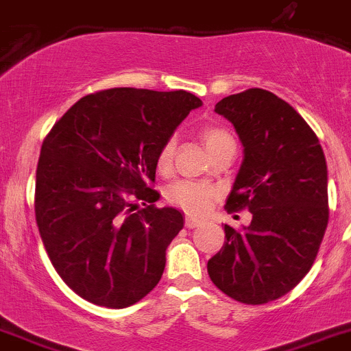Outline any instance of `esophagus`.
I'll list each match as a JSON object with an SVG mask.
<instances>
[{"label":"esophagus","instance_id":"1","mask_svg":"<svg viewBox=\"0 0 351 351\" xmlns=\"http://www.w3.org/2000/svg\"><path fill=\"white\" fill-rule=\"evenodd\" d=\"M199 224H202V219H197V217H192V216L185 217L186 228H195V226H199Z\"/></svg>","mask_w":351,"mask_h":351}]
</instances>
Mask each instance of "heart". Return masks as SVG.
Here are the masks:
<instances>
[{
    "label": "heart",
    "mask_w": 351,
    "mask_h": 351,
    "mask_svg": "<svg viewBox=\"0 0 351 351\" xmlns=\"http://www.w3.org/2000/svg\"><path fill=\"white\" fill-rule=\"evenodd\" d=\"M200 138H202L204 145H206V149L213 158L217 152L223 151L224 147L234 144L230 132L223 127H217V125H206L200 130ZM175 149V138L166 141L162 147L159 149L158 158H156V168H158L159 173H168L171 169ZM210 197H213V192L207 186L190 182H175L166 190V199H168L169 204L192 214H202L207 209Z\"/></svg>",
    "instance_id": "heart-1"
}]
</instances>
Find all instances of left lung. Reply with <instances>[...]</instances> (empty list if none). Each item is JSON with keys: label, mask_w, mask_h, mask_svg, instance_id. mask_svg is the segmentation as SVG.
Here are the masks:
<instances>
[{"label": "left lung", "mask_w": 351, "mask_h": 351, "mask_svg": "<svg viewBox=\"0 0 351 351\" xmlns=\"http://www.w3.org/2000/svg\"><path fill=\"white\" fill-rule=\"evenodd\" d=\"M214 111L243 145L226 210L248 209L252 221L241 230L224 224L207 273L233 300L267 304L293 290L317 257L329 219L324 152L307 121L269 90L233 94Z\"/></svg>", "instance_id": "8db88e82"}]
</instances>
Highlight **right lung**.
Masks as SVG:
<instances>
[{"instance_id":"obj_1","label":"right lung","mask_w":351,"mask_h":351,"mask_svg":"<svg viewBox=\"0 0 351 351\" xmlns=\"http://www.w3.org/2000/svg\"><path fill=\"white\" fill-rule=\"evenodd\" d=\"M199 106L186 90L117 87L82 97L44 138L37 228L56 273L84 300L130 307L161 280L183 216L154 206L156 158ZM137 199L152 206L134 211Z\"/></svg>"}]
</instances>
